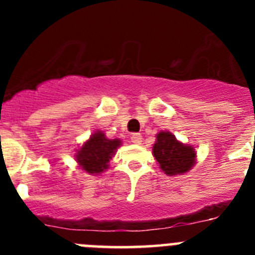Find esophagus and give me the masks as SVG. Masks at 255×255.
I'll use <instances>...</instances> for the list:
<instances>
[{
  "label": "esophagus",
  "instance_id": "34e87169",
  "mask_svg": "<svg viewBox=\"0 0 255 255\" xmlns=\"http://www.w3.org/2000/svg\"><path fill=\"white\" fill-rule=\"evenodd\" d=\"M131 141L134 144H141V135L135 132V134L131 135Z\"/></svg>",
  "mask_w": 255,
  "mask_h": 255
}]
</instances>
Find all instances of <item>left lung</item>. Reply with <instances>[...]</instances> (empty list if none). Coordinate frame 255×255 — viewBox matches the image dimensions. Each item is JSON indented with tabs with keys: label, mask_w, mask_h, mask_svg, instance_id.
I'll list each match as a JSON object with an SVG mask.
<instances>
[{
	"label": "left lung",
	"mask_w": 255,
	"mask_h": 255,
	"mask_svg": "<svg viewBox=\"0 0 255 255\" xmlns=\"http://www.w3.org/2000/svg\"><path fill=\"white\" fill-rule=\"evenodd\" d=\"M152 153L155 161L158 162L159 168L167 176L189 172L197 163L194 147L177 140L170 131H159L155 135Z\"/></svg>",
	"instance_id": "1"
}]
</instances>
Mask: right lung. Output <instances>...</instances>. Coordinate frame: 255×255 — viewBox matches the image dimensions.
<instances>
[{
    "instance_id": "right-lung-1",
    "label": "right lung",
    "mask_w": 255,
    "mask_h": 255,
    "mask_svg": "<svg viewBox=\"0 0 255 255\" xmlns=\"http://www.w3.org/2000/svg\"><path fill=\"white\" fill-rule=\"evenodd\" d=\"M120 139H108L101 130H96L76 150L75 161L80 170L91 175H100L110 167V161L120 148Z\"/></svg>"
}]
</instances>
